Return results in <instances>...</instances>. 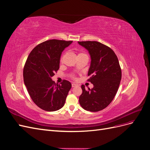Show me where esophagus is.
Masks as SVG:
<instances>
[{
  "label": "esophagus",
  "mask_w": 150,
  "mask_h": 150,
  "mask_svg": "<svg viewBox=\"0 0 150 150\" xmlns=\"http://www.w3.org/2000/svg\"><path fill=\"white\" fill-rule=\"evenodd\" d=\"M76 86H77V84H75V83H72V88L76 87Z\"/></svg>",
  "instance_id": "1"
}]
</instances>
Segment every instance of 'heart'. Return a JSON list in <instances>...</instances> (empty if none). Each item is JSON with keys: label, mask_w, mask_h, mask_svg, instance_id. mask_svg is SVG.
Wrapping results in <instances>:
<instances>
[{"label": "heart", "mask_w": 150, "mask_h": 150, "mask_svg": "<svg viewBox=\"0 0 150 150\" xmlns=\"http://www.w3.org/2000/svg\"><path fill=\"white\" fill-rule=\"evenodd\" d=\"M80 54H83V53H80ZM62 56H61V59H60V61L61 62H62ZM71 78H72V79H75L76 78H75V76H74V75H71Z\"/></svg>", "instance_id": "b5f03b06"}]
</instances>
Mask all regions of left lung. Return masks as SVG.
I'll return each mask as SVG.
<instances>
[{
	"mask_svg": "<svg viewBox=\"0 0 150 150\" xmlns=\"http://www.w3.org/2000/svg\"><path fill=\"white\" fill-rule=\"evenodd\" d=\"M78 43L89 51L91 59L88 81L94 87L85 89L79 98L80 105L86 111L97 112L106 108L113 100L121 79V69L116 54L112 50L97 41Z\"/></svg>",
	"mask_w": 150,
	"mask_h": 150,
	"instance_id": "obj_1",
	"label": "left lung"
}]
</instances>
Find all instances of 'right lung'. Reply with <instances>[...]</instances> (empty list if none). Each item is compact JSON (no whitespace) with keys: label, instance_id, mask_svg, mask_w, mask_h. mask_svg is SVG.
<instances>
[{"label":"right lung","instance_id":"add662e5","mask_svg":"<svg viewBox=\"0 0 150 150\" xmlns=\"http://www.w3.org/2000/svg\"><path fill=\"white\" fill-rule=\"evenodd\" d=\"M71 40L51 39L36 46L30 52L24 67V84L32 100L46 111H55L64 105L71 88L69 81L58 84L51 79L59 69L60 57Z\"/></svg>","mask_w":150,"mask_h":150}]
</instances>
